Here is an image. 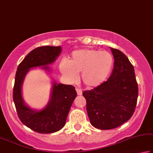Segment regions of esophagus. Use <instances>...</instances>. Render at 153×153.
<instances>
[{
  "mask_svg": "<svg viewBox=\"0 0 153 153\" xmlns=\"http://www.w3.org/2000/svg\"><path fill=\"white\" fill-rule=\"evenodd\" d=\"M76 92H77V94H78L79 96L82 95V90H81V89L76 88Z\"/></svg>",
  "mask_w": 153,
  "mask_h": 153,
  "instance_id": "1",
  "label": "esophagus"
}]
</instances>
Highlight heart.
I'll use <instances>...</instances> for the list:
<instances>
[{
  "mask_svg": "<svg viewBox=\"0 0 153 153\" xmlns=\"http://www.w3.org/2000/svg\"><path fill=\"white\" fill-rule=\"evenodd\" d=\"M114 57L107 51L81 49L74 51L67 62H62L59 70L63 76L73 81L76 74L82 73L83 83L93 88L103 83L111 72Z\"/></svg>",
  "mask_w": 153,
  "mask_h": 153,
  "instance_id": "1",
  "label": "heart"
}]
</instances>
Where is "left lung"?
<instances>
[{
  "label": "left lung",
  "instance_id": "obj_1",
  "mask_svg": "<svg viewBox=\"0 0 153 153\" xmlns=\"http://www.w3.org/2000/svg\"><path fill=\"white\" fill-rule=\"evenodd\" d=\"M114 69L107 81L91 90L84 91L87 112L95 128H117L132 117L137 105L138 87L135 71L128 57L111 48Z\"/></svg>",
  "mask_w": 153,
  "mask_h": 153
}]
</instances>
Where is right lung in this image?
Returning a JSON list of instances; mask_svg holds the SVG:
<instances>
[{
    "instance_id": "right-lung-1",
    "label": "right lung",
    "mask_w": 153,
    "mask_h": 153,
    "mask_svg": "<svg viewBox=\"0 0 153 153\" xmlns=\"http://www.w3.org/2000/svg\"><path fill=\"white\" fill-rule=\"evenodd\" d=\"M62 52L61 46H44L28 54L18 66L15 77L13 99L20 121L36 132L53 133L64 126L72 102L76 96L71 85L53 83L51 99L44 109L36 111L27 106L22 96V85L26 74L32 68L40 67L49 71L47 65L53 63Z\"/></svg>"
}]
</instances>
